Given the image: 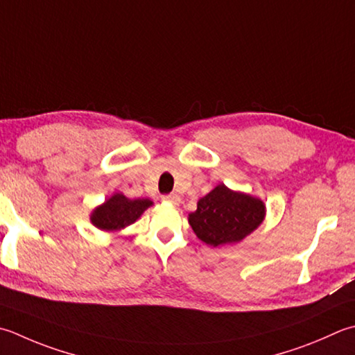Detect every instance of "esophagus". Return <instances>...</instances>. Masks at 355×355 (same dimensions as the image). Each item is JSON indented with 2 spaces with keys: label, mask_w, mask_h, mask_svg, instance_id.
Segmentation results:
<instances>
[{
  "label": "esophagus",
  "mask_w": 355,
  "mask_h": 355,
  "mask_svg": "<svg viewBox=\"0 0 355 355\" xmlns=\"http://www.w3.org/2000/svg\"><path fill=\"white\" fill-rule=\"evenodd\" d=\"M162 200L164 203H171V205H178L180 203V197L177 193H169V196H163Z\"/></svg>",
  "instance_id": "1"
}]
</instances>
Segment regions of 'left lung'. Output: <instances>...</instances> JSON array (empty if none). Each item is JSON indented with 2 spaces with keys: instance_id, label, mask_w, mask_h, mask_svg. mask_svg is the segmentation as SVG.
Returning a JSON list of instances; mask_svg holds the SVG:
<instances>
[{
  "instance_id": "obj_1",
  "label": "left lung",
  "mask_w": 355,
  "mask_h": 355,
  "mask_svg": "<svg viewBox=\"0 0 355 355\" xmlns=\"http://www.w3.org/2000/svg\"><path fill=\"white\" fill-rule=\"evenodd\" d=\"M265 218V205L259 198L234 192L218 184L200 198L197 211L189 214V225L197 237L209 246L241 241Z\"/></svg>"
}]
</instances>
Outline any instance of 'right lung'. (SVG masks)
<instances>
[{
  "label": "right lung",
  "instance_id": "1",
  "mask_svg": "<svg viewBox=\"0 0 355 355\" xmlns=\"http://www.w3.org/2000/svg\"><path fill=\"white\" fill-rule=\"evenodd\" d=\"M150 205L152 201L148 198L129 200L123 193H115L106 203L96 207L90 220L101 231H118L134 223Z\"/></svg>",
  "mask_w": 355,
  "mask_h": 355
}]
</instances>
